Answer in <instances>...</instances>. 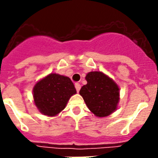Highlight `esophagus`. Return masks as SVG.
Segmentation results:
<instances>
[{"label":"esophagus","mask_w":158,"mask_h":158,"mask_svg":"<svg viewBox=\"0 0 158 158\" xmlns=\"http://www.w3.org/2000/svg\"><path fill=\"white\" fill-rule=\"evenodd\" d=\"M80 88H81V85H80V84H79V83H76V84H75V89H76V90L78 93H79V90H80Z\"/></svg>","instance_id":"1"}]
</instances>
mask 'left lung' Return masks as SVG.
<instances>
[{"label":"left lung","mask_w":158,"mask_h":158,"mask_svg":"<svg viewBox=\"0 0 158 158\" xmlns=\"http://www.w3.org/2000/svg\"><path fill=\"white\" fill-rule=\"evenodd\" d=\"M87 84L79 94L89 109L98 117H105L117 110L120 89L115 81L101 71H92L85 77Z\"/></svg>","instance_id":"left-lung-1"}]
</instances>
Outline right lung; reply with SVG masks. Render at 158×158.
I'll list each match as a JSON object with an SVG mask.
<instances>
[{"instance_id": "1", "label": "right lung", "mask_w": 158, "mask_h": 158, "mask_svg": "<svg viewBox=\"0 0 158 158\" xmlns=\"http://www.w3.org/2000/svg\"><path fill=\"white\" fill-rule=\"evenodd\" d=\"M33 101L42 114L55 116L63 110L76 89L69 77L50 74L34 85Z\"/></svg>"}]
</instances>
